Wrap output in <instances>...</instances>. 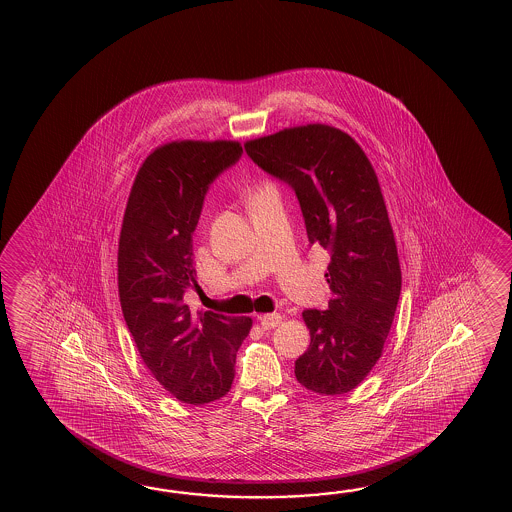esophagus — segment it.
Listing matches in <instances>:
<instances>
[{"instance_id":"esophagus-1","label":"esophagus","mask_w":512,"mask_h":512,"mask_svg":"<svg viewBox=\"0 0 512 512\" xmlns=\"http://www.w3.org/2000/svg\"><path fill=\"white\" fill-rule=\"evenodd\" d=\"M258 320H260V324L263 329H272V327L280 326V322H282V315H278V313L260 315L258 316Z\"/></svg>"}]
</instances>
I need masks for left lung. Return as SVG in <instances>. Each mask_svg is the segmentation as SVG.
<instances>
[{"instance_id":"obj_1","label":"left lung","mask_w":512,"mask_h":512,"mask_svg":"<svg viewBox=\"0 0 512 512\" xmlns=\"http://www.w3.org/2000/svg\"><path fill=\"white\" fill-rule=\"evenodd\" d=\"M263 172L291 186L311 245L329 251L326 311L302 313L311 344L294 375L311 392L357 388L381 359L401 294V267L379 179L348 133L287 128L245 144Z\"/></svg>"}]
</instances>
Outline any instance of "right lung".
Instances as JSON below:
<instances>
[{
	"mask_svg": "<svg viewBox=\"0 0 512 512\" xmlns=\"http://www.w3.org/2000/svg\"><path fill=\"white\" fill-rule=\"evenodd\" d=\"M234 141H175L153 150L131 186L119 240L122 315L146 368L181 403L218 401L232 386L247 316L192 313V234L208 186L240 161Z\"/></svg>",
	"mask_w": 512,
	"mask_h": 512,
	"instance_id": "add662e5",
	"label": "right lung"
}]
</instances>
